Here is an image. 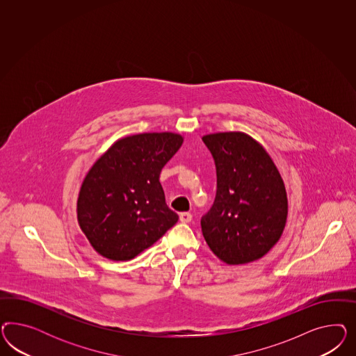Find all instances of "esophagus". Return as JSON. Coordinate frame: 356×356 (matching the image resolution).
<instances>
[{
    "instance_id": "esophagus-1",
    "label": "esophagus",
    "mask_w": 356,
    "mask_h": 356,
    "mask_svg": "<svg viewBox=\"0 0 356 356\" xmlns=\"http://www.w3.org/2000/svg\"><path fill=\"white\" fill-rule=\"evenodd\" d=\"M192 220V214L189 213H180V222L181 223H189Z\"/></svg>"
}]
</instances>
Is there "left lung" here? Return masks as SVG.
<instances>
[{
  "instance_id": "obj_1",
  "label": "left lung",
  "mask_w": 356,
  "mask_h": 356,
  "mask_svg": "<svg viewBox=\"0 0 356 356\" xmlns=\"http://www.w3.org/2000/svg\"><path fill=\"white\" fill-rule=\"evenodd\" d=\"M216 168V194L201 219L202 235L228 265L264 257L282 236L287 193L268 151L241 131L202 137Z\"/></svg>"
}]
</instances>
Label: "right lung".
<instances>
[{
    "label": "right lung",
    "instance_id": "obj_1",
    "mask_svg": "<svg viewBox=\"0 0 356 356\" xmlns=\"http://www.w3.org/2000/svg\"><path fill=\"white\" fill-rule=\"evenodd\" d=\"M176 133H140L116 140L87 172L78 201V223L92 248L128 261L176 225L159 176L183 145Z\"/></svg>",
    "mask_w": 356,
    "mask_h": 356
}]
</instances>
